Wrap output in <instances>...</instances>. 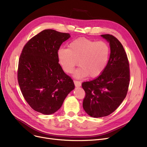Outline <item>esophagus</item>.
Masks as SVG:
<instances>
[{"mask_svg":"<svg viewBox=\"0 0 147 147\" xmlns=\"http://www.w3.org/2000/svg\"><path fill=\"white\" fill-rule=\"evenodd\" d=\"M74 83L75 86H76V87H80L81 85H82V84H81L80 82H79V81L74 80Z\"/></svg>","mask_w":147,"mask_h":147,"instance_id":"esophagus-1","label":"esophagus"}]
</instances>
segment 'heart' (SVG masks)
Here are the masks:
<instances>
[{
	"label": "heart",
	"mask_w": 147,
	"mask_h": 147,
	"mask_svg": "<svg viewBox=\"0 0 147 147\" xmlns=\"http://www.w3.org/2000/svg\"><path fill=\"white\" fill-rule=\"evenodd\" d=\"M110 48L107 43L96 42L82 37L72 41L68 49L58 51L59 63L67 73H71L78 64L80 67L75 72L77 78L88 75L96 78L101 75L109 63Z\"/></svg>",
	"instance_id": "1"
}]
</instances>
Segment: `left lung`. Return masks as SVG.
Returning a JSON list of instances; mask_svg holds the SVG:
<instances>
[{
  "label": "left lung",
  "instance_id": "8db88e82",
  "mask_svg": "<svg viewBox=\"0 0 147 147\" xmlns=\"http://www.w3.org/2000/svg\"><path fill=\"white\" fill-rule=\"evenodd\" d=\"M101 37L110 43L109 63L97 78L82 84L86 93L83 109L95 118L107 116L117 109L126 96L130 81L129 61L123 45L113 35Z\"/></svg>",
  "mask_w": 147,
  "mask_h": 147
}]
</instances>
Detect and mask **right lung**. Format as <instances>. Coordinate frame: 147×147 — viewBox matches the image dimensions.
<instances>
[{
	"mask_svg": "<svg viewBox=\"0 0 147 147\" xmlns=\"http://www.w3.org/2000/svg\"><path fill=\"white\" fill-rule=\"evenodd\" d=\"M70 37L47 29L32 37L20 55L18 81L22 94L34 110L49 115L58 111L75 86L58 63V51Z\"/></svg>",
	"mask_w": 147,
	"mask_h": 147,
	"instance_id": "right-lung-1",
	"label": "right lung"
}]
</instances>
